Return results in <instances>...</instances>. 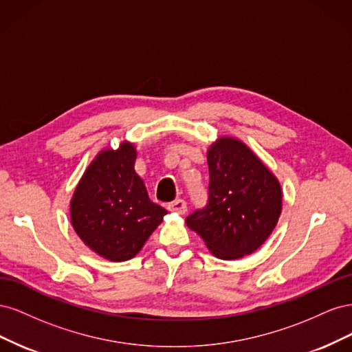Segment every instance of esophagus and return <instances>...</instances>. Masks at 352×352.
Masks as SVG:
<instances>
[{
  "label": "esophagus",
  "mask_w": 352,
  "mask_h": 352,
  "mask_svg": "<svg viewBox=\"0 0 352 352\" xmlns=\"http://www.w3.org/2000/svg\"><path fill=\"white\" fill-rule=\"evenodd\" d=\"M167 208L170 210V211H173V212H179V214H185L186 212V201L185 199H176V201H173V202H170V204L167 206Z\"/></svg>",
  "instance_id": "obj_1"
}]
</instances>
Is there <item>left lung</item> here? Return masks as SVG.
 Returning a JSON list of instances; mask_svg holds the SVG:
<instances>
[{
    "instance_id": "left-lung-1",
    "label": "left lung",
    "mask_w": 352,
    "mask_h": 352,
    "mask_svg": "<svg viewBox=\"0 0 352 352\" xmlns=\"http://www.w3.org/2000/svg\"><path fill=\"white\" fill-rule=\"evenodd\" d=\"M207 204L186 217L189 229L221 260L250 255L270 236L282 211V190L270 170L233 138L210 146Z\"/></svg>"
}]
</instances>
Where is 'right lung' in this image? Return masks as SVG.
<instances>
[{"label": "right lung", "mask_w": 352, "mask_h": 352, "mask_svg": "<svg viewBox=\"0 0 352 352\" xmlns=\"http://www.w3.org/2000/svg\"><path fill=\"white\" fill-rule=\"evenodd\" d=\"M135 146L105 150L94 160L74 190L72 225L85 245L111 261H126L141 251L167 211L148 198L135 173Z\"/></svg>", "instance_id": "right-lung-1"}]
</instances>
